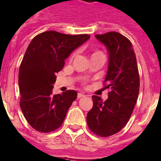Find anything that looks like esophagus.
I'll list each match as a JSON object with an SVG mask.
<instances>
[{"label":"esophagus","mask_w":161,"mask_h":161,"mask_svg":"<svg viewBox=\"0 0 161 161\" xmlns=\"http://www.w3.org/2000/svg\"><path fill=\"white\" fill-rule=\"evenodd\" d=\"M85 97V95L83 93H81V92H78V98H81V97Z\"/></svg>","instance_id":"34e87169"}]
</instances>
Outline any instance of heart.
Returning a JSON list of instances; mask_svg holds the SVG:
<instances>
[{"label": "heart", "instance_id": "1", "mask_svg": "<svg viewBox=\"0 0 161 161\" xmlns=\"http://www.w3.org/2000/svg\"><path fill=\"white\" fill-rule=\"evenodd\" d=\"M100 53V52H99V51H96V52H94V53ZM73 56H74V54H73V55H72V56H71V58H73Z\"/></svg>", "mask_w": 161, "mask_h": 161}]
</instances>
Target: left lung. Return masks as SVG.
<instances>
[{
  "label": "left lung",
  "mask_w": 161,
  "mask_h": 161,
  "mask_svg": "<svg viewBox=\"0 0 161 161\" xmlns=\"http://www.w3.org/2000/svg\"><path fill=\"white\" fill-rule=\"evenodd\" d=\"M95 37L105 44L109 53L103 85L111 91L105 102L96 95L92 97L93 106L87 115V124L94 134L108 137L119 132L132 114L139 95V71L132 44L127 38L116 31Z\"/></svg>",
  "instance_id": "obj_1"
}]
</instances>
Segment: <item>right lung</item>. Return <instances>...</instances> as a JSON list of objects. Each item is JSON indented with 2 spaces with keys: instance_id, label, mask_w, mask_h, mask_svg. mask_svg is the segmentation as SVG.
Wrapping results in <instances>:
<instances>
[{
  "instance_id": "obj_1",
  "label": "right lung",
  "mask_w": 161,
  "mask_h": 161,
  "mask_svg": "<svg viewBox=\"0 0 161 161\" xmlns=\"http://www.w3.org/2000/svg\"><path fill=\"white\" fill-rule=\"evenodd\" d=\"M90 35H66L45 31L29 44L19 70V106L25 118L35 130L51 132L61 126L67 112L77 98V92L68 90L53 95L56 73L64 59Z\"/></svg>"
}]
</instances>
